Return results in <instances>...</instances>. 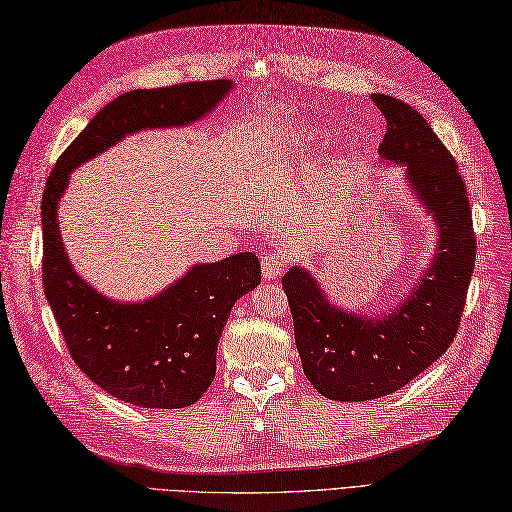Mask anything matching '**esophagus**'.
I'll return each instance as SVG.
<instances>
[{"label":"esophagus","mask_w":512,"mask_h":512,"mask_svg":"<svg viewBox=\"0 0 512 512\" xmlns=\"http://www.w3.org/2000/svg\"><path fill=\"white\" fill-rule=\"evenodd\" d=\"M289 258H286L282 252H276V249H269L263 256H260V269H263V278L265 280H276L280 278Z\"/></svg>","instance_id":"obj_1"}]
</instances>
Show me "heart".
<instances>
[{"label": "heart", "instance_id": "1", "mask_svg": "<svg viewBox=\"0 0 512 512\" xmlns=\"http://www.w3.org/2000/svg\"><path fill=\"white\" fill-rule=\"evenodd\" d=\"M319 136H321L319 128H304L302 132L295 134V147H306V145H310L313 141H317Z\"/></svg>", "mask_w": 512, "mask_h": 512}]
</instances>
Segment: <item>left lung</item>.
<instances>
[{
    "instance_id": "8db88e82",
    "label": "left lung",
    "mask_w": 512,
    "mask_h": 512,
    "mask_svg": "<svg viewBox=\"0 0 512 512\" xmlns=\"http://www.w3.org/2000/svg\"><path fill=\"white\" fill-rule=\"evenodd\" d=\"M371 99L386 119L380 158L406 167L415 202L432 215L439 241L413 291L380 317L330 304L302 267L284 273L282 289L306 378L336 402L391 395L439 360L460 326L476 260L467 186L454 156L413 106L382 93Z\"/></svg>"
}]
</instances>
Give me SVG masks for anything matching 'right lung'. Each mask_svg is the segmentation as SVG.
I'll use <instances>...</instances> for the list:
<instances>
[{
    "instance_id": "add662e5",
    "label": "right lung",
    "mask_w": 512,
    "mask_h": 512,
    "mask_svg": "<svg viewBox=\"0 0 512 512\" xmlns=\"http://www.w3.org/2000/svg\"><path fill=\"white\" fill-rule=\"evenodd\" d=\"M232 91L230 80L184 82L112 99L49 173L43 215V289L71 358L99 389L141 408H184L206 393L234 302L260 284V263L239 252L195 265L145 302H117L71 267L60 239L58 202L71 171L123 136L204 119Z\"/></svg>"
}]
</instances>
